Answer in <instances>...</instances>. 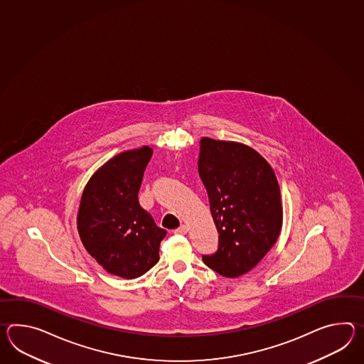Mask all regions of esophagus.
<instances>
[{
  "label": "esophagus",
  "mask_w": 364,
  "mask_h": 364,
  "mask_svg": "<svg viewBox=\"0 0 364 364\" xmlns=\"http://www.w3.org/2000/svg\"><path fill=\"white\" fill-rule=\"evenodd\" d=\"M188 231H189V227L186 226V225H183V226L178 227L175 232H176V234L186 235Z\"/></svg>",
  "instance_id": "1"
}]
</instances>
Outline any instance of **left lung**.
I'll return each mask as SVG.
<instances>
[{
	"instance_id": "left-lung-1",
	"label": "left lung",
	"mask_w": 364,
	"mask_h": 364,
	"mask_svg": "<svg viewBox=\"0 0 364 364\" xmlns=\"http://www.w3.org/2000/svg\"><path fill=\"white\" fill-rule=\"evenodd\" d=\"M198 173L208 191L219 248L203 262L236 278L265 257L282 230L281 191L274 171L251 146L201 138Z\"/></svg>"
}]
</instances>
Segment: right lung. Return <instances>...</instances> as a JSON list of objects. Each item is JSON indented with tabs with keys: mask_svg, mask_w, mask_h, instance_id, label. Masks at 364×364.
Listing matches in <instances>:
<instances>
[{
	"mask_svg": "<svg viewBox=\"0 0 364 364\" xmlns=\"http://www.w3.org/2000/svg\"><path fill=\"white\" fill-rule=\"evenodd\" d=\"M151 155L149 146L114 155L92 173L78 208L83 247L105 272L125 279L145 274L159 261V245L167 234L138 202Z\"/></svg>",
	"mask_w": 364,
	"mask_h": 364,
	"instance_id": "right-lung-1",
	"label": "right lung"
}]
</instances>
